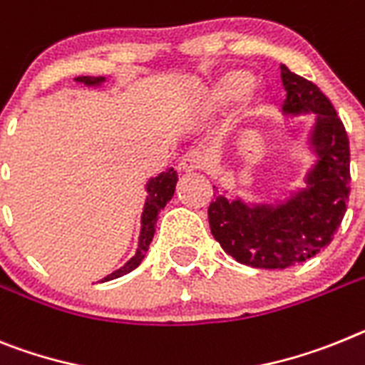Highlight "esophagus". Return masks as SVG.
Segmentation results:
<instances>
[{"label":"esophagus","instance_id":"obj_1","mask_svg":"<svg viewBox=\"0 0 365 365\" xmlns=\"http://www.w3.org/2000/svg\"><path fill=\"white\" fill-rule=\"evenodd\" d=\"M203 168L205 157L199 151H188L179 162V170L185 171V173H194V171L203 170Z\"/></svg>","mask_w":365,"mask_h":365}]
</instances>
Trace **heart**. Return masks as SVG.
Listing matches in <instances>:
<instances>
[{"instance_id": "b5f03b06", "label": "heart", "mask_w": 365, "mask_h": 365, "mask_svg": "<svg viewBox=\"0 0 365 365\" xmlns=\"http://www.w3.org/2000/svg\"><path fill=\"white\" fill-rule=\"evenodd\" d=\"M257 79L249 70L235 68L221 73L216 81L205 88L201 110L205 118H216L225 112L236 110L238 123H257L267 114V99L255 93Z\"/></svg>"}]
</instances>
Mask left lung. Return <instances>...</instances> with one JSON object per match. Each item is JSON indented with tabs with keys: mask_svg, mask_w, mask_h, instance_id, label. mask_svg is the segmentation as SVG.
<instances>
[{
	"mask_svg": "<svg viewBox=\"0 0 365 365\" xmlns=\"http://www.w3.org/2000/svg\"><path fill=\"white\" fill-rule=\"evenodd\" d=\"M286 90L282 114H316L308 144L316 155L297 188L275 203H245L216 195L208 207L212 236L236 262L260 269H284L304 262L331 244L349 201V138L332 103L314 83L282 64Z\"/></svg>",
	"mask_w": 365,
	"mask_h": 365,
	"instance_id": "left-lung-1",
	"label": "left lung"
}]
</instances>
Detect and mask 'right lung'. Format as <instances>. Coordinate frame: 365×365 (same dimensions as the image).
<instances>
[{
    "instance_id": "right-lung-1",
    "label": "right lung",
    "mask_w": 365,
    "mask_h": 365,
    "mask_svg": "<svg viewBox=\"0 0 365 365\" xmlns=\"http://www.w3.org/2000/svg\"><path fill=\"white\" fill-rule=\"evenodd\" d=\"M77 83L81 85L90 86V88H98L105 83V77H90V76H81L76 77ZM177 180H179V175L173 168L170 170L162 171L157 177H151L145 185V192H148V197H145L144 210H142V229H140L138 236V247H136L135 257L127 260L120 269L112 272L110 275H107L105 279H101V282H107V280L118 279L121 275H127L129 272L136 269L140 266V262L145 258V253H148L149 244L153 242V235H155V225H157L158 214L160 210L168 205L173 194H175V186Z\"/></svg>"
}]
</instances>
